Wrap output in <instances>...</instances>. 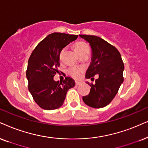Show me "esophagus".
I'll return each mask as SVG.
<instances>
[{"label": "esophagus", "instance_id": "1", "mask_svg": "<svg viewBox=\"0 0 148 148\" xmlns=\"http://www.w3.org/2000/svg\"><path fill=\"white\" fill-rule=\"evenodd\" d=\"M82 83V82H80V81H76V85H80V84Z\"/></svg>", "mask_w": 148, "mask_h": 148}]
</instances>
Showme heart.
I'll use <instances>...</instances> for the list:
<instances>
[{
  "instance_id": "1",
  "label": "heart",
  "mask_w": 148,
  "mask_h": 148,
  "mask_svg": "<svg viewBox=\"0 0 148 148\" xmlns=\"http://www.w3.org/2000/svg\"><path fill=\"white\" fill-rule=\"evenodd\" d=\"M74 50L77 52L78 55H80V53L83 52L84 51L87 50H89V46L85 42H79L74 45ZM63 51L61 52L60 57L61 58L62 56ZM67 72L70 75L74 78H78L81 76L82 73L84 72V68L82 67H78V66H71L68 69Z\"/></svg>"
}]
</instances>
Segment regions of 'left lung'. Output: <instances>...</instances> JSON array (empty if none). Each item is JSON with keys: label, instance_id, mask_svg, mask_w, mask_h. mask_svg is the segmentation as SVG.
<instances>
[{"label": "left lung", "instance_id": "8db88e82", "mask_svg": "<svg viewBox=\"0 0 148 148\" xmlns=\"http://www.w3.org/2000/svg\"><path fill=\"white\" fill-rule=\"evenodd\" d=\"M79 36L89 43L92 50L91 61L85 78L93 80V76L98 75L96 84H89L90 92L83 97V100L90 107H104L115 98L124 81V63L117 48L103 39L95 35Z\"/></svg>", "mask_w": 148, "mask_h": 148}]
</instances>
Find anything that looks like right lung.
Returning a JSON list of instances; mask_svg holds the SVG:
<instances>
[{"mask_svg": "<svg viewBox=\"0 0 148 148\" xmlns=\"http://www.w3.org/2000/svg\"><path fill=\"white\" fill-rule=\"evenodd\" d=\"M77 37L76 35L51 33L39 43L30 56L27 70L28 87L35 102L43 109L61 107L68 91L75 85L70 77H65L60 83L53 77L59 73L61 50Z\"/></svg>", "mask_w": 148, "mask_h": 148, "instance_id": "obj_1", "label": "right lung"}]
</instances>
